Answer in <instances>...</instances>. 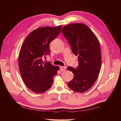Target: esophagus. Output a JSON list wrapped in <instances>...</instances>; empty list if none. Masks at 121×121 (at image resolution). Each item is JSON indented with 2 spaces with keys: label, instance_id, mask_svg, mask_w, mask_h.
Segmentation results:
<instances>
[{
  "label": "esophagus",
  "instance_id": "obj_1",
  "mask_svg": "<svg viewBox=\"0 0 121 121\" xmlns=\"http://www.w3.org/2000/svg\"><path fill=\"white\" fill-rule=\"evenodd\" d=\"M60 70L61 71H65L66 70V66H60Z\"/></svg>",
  "mask_w": 121,
  "mask_h": 121
}]
</instances>
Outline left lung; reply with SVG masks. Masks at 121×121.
I'll list each match as a JSON object with an SVG mask.
<instances>
[{"label":"left lung","mask_w":121,"mask_h":121,"mask_svg":"<svg viewBox=\"0 0 121 121\" xmlns=\"http://www.w3.org/2000/svg\"><path fill=\"white\" fill-rule=\"evenodd\" d=\"M61 32L73 53L78 56V67L67 68L74 74L72 80L68 82L69 87L74 91L84 92L91 88L99 74L101 53L99 40L92 30L83 23L66 25Z\"/></svg>","instance_id":"1"}]
</instances>
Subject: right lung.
Listing matches in <instances>:
<instances>
[{"label": "right lung", "mask_w": 121, "mask_h": 121, "mask_svg": "<svg viewBox=\"0 0 121 121\" xmlns=\"http://www.w3.org/2000/svg\"><path fill=\"white\" fill-rule=\"evenodd\" d=\"M61 27L38 28L28 35L21 46L18 61L20 74L26 86L36 93L50 88L59 69L49 62H44L43 58L50 55V43L60 34Z\"/></svg>", "instance_id": "add662e5"}]
</instances>
